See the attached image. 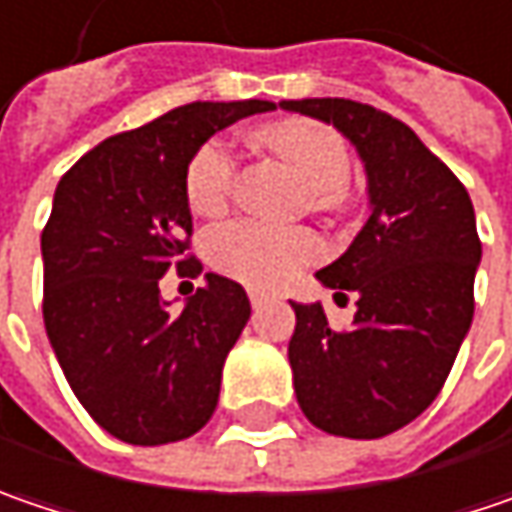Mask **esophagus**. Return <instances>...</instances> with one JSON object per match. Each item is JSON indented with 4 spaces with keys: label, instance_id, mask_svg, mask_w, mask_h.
<instances>
[{
    "label": "esophagus",
    "instance_id": "1",
    "mask_svg": "<svg viewBox=\"0 0 512 512\" xmlns=\"http://www.w3.org/2000/svg\"><path fill=\"white\" fill-rule=\"evenodd\" d=\"M249 301H252V307H260V304L266 301V295H263V292H257V289H252V292H249Z\"/></svg>",
    "mask_w": 512,
    "mask_h": 512
}]
</instances>
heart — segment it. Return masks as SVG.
Here are the masks:
<instances>
[{
  "label": "heart",
  "instance_id": "heart-1",
  "mask_svg": "<svg viewBox=\"0 0 512 512\" xmlns=\"http://www.w3.org/2000/svg\"><path fill=\"white\" fill-rule=\"evenodd\" d=\"M266 150L292 165L310 185L318 211H345L353 202L347 185L350 150L345 136L321 121L284 118L257 130ZM237 188V156L223 141H205L185 170V196L199 217L226 214ZM205 252L217 272L257 289L286 284L304 263L321 255V240L310 228H278L257 220H234L205 237Z\"/></svg>",
  "mask_w": 512,
  "mask_h": 512
}]
</instances>
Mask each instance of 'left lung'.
Here are the masks:
<instances>
[{"label":"left lung","mask_w":512,"mask_h":512,"mask_svg":"<svg viewBox=\"0 0 512 512\" xmlns=\"http://www.w3.org/2000/svg\"><path fill=\"white\" fill-rule=\"evenodd\" d=\"M342 130L368 170L371 217L316 272L353 292V327L295 304L289 365L298 406L327 435L374 440L435 403L475 313L481 240L464 182L400 118L347 98L281 101Z\"/></svg>","instance_id":"obj_1"}]
</instances>
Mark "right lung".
<instances>
[{"mask_svg": "<svg viewBox=\"0 0 512 512\" xmlns=\"http://www.w3.org/2000/svg\"><path fill=\"white\" fill-rule=\"evenodd\" d=\"M272 101H196L109 136L69 167L43 228V321L80 406L112 437L159 446L196 435L220 400L252 304L220 275L170 313L167 269L196 278L185 170L228 124Z\"/></svg>", "mask_w": 512, "mask_h": 512, "instance_id": "right-lung-1", "label": "right lung"}]
</instances>
